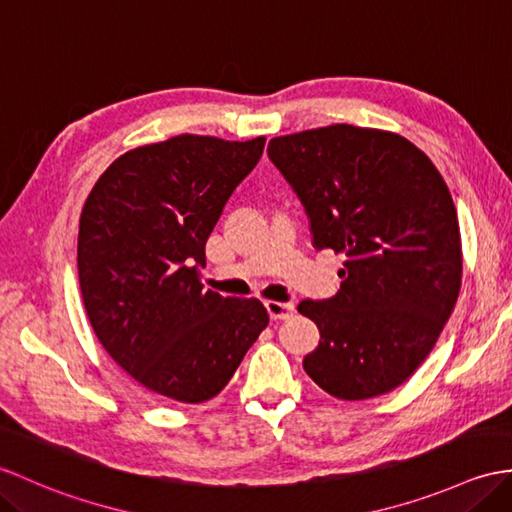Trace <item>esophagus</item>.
<instances>
[{"instance_id":"1","label":"esophagus","mask_w":512,"mask_h":512,"mask_svg":"<svg viewBox=\"0 0 512 512\" xmlns=\"http://www.w3.org/2000/svg\"><path fill=\"white\" fill-rule=\"evenodd\" d=\"M266 310L272 320H285L294 314V303H281V301H268Z\"/></svg>"}]
</instances>
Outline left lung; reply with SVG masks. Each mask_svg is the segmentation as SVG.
Here are the masks:
<instances>
[{
	"mask_svg": "<svg viewBox=\"0 0 512 512\" xmlns=\"http://www.w3.org/2000/svg\"><path fill=\"white\" fill-rule=\"evenodd\" d=\"M268 157L301 198L314 246L347 257L336 296L299 303L320 331L305 373L344 401L390 392L432 351L460 292L441 172L406 137L351 124L275 137Z\"/></svg>",
	"mask_w": 512,
	"mask_h": 512,
	"instance_id": "left-lung-1",
	"label": "left lung"
}]
</instances>
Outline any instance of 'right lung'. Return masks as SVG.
Returning <instances> with one entry per match:
<instances>
[{"label": "right lung", "instance_id": "obj_1", "mask_svg": "<svg viewBox=\"0 0 512 512\" xmlns=\"http://www.w3.org/2000/svg\"><path fill=\"white\" fill-rule=\"evenodd\" d=\"M266 137L178 135L128 150L80 213L78 279L106 353L161 399L202 403L268 325L257 299L202 290L205 244Z\"/></svg>", "mask_w": 512, "mask_h": 512}]
</instances>
